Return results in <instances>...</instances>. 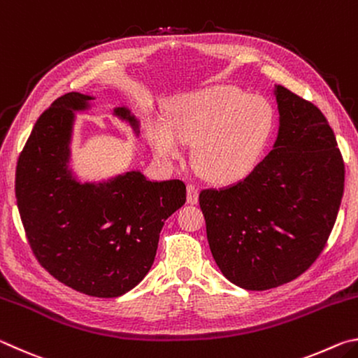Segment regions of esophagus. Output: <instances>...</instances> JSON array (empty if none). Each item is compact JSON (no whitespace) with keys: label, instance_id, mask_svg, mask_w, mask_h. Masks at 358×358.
I'll return each instance as SVG.
<instances>
[{"label":"esophagus","instance_id":"obj_1","mask_svg":"<svg viewBox=\"0 0 358 358\" xmlns=\"http://www.w3.org/2000/svg\"><path fill=\"white\" fill-rule=\"evenodd\" d=\"M187 203H191V205H194V203H197V201H199V191H197V187L194 186V185H187Z\"/></svg>","mask_w":358,"mask_h":358}]
</instances>
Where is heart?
<instances>
[{"label":"heart","mask_w":358,"mask_h":358,"mask_svg":"<svg viewBox=\"0 0 358 358\" xmlns=\"http://www.w3.org/2000/svg\"><path fill=\"white\" fill-rule=\"evenodd\" d=\"M275 129L268 99L232 87H213L173 106L169 126L156 121L150 138L157 153L178 157L192 143V166L213 183L235 181L251 171Z\"/></svg>","instance_id":"1"}]
</instances>
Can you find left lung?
I'll return each instance as SVG.
<instances>
[{
  "label": "left lung",
  "instance_id": "8db88e82",
  "mask_svg": "<svg viewBox=\"0 0 358 358\" xmlns=\"http://www.w3.org/2000/svg\"><path fill=\"white\" fill-rule=\"evenodd\" d=\"M273 150L246 178L199 194L211 254L230 282L266 290L310 268L335 226L344 162L329 121L276 85Z\"/></svg>",
  "mask_w": 358,
  "mask_h": 358
}]
</instances>
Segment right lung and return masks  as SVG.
I'll use <instances>...</instances> for the list:
<instances>
[{"mask_svg": "<svg viewBox=\"0 0 358 358\" xmlns=\"http://www.w3.org/2000/svg\"><path fill=\"white\" fill-rule=\"evenodd\" d=\"M93 99L68 93L38 118L17 162L15 197L28 243L48 273L82 294L113 299L148 273L164 221L186 202V185L150 181L138 171L78 181L69 169L74 113ZM113 115L138 136L128 107Z\"/></svg>", "mask_w": 358, "mask_h": 358, "instance_id": "1", "label": "right lung"}]
</instances>
